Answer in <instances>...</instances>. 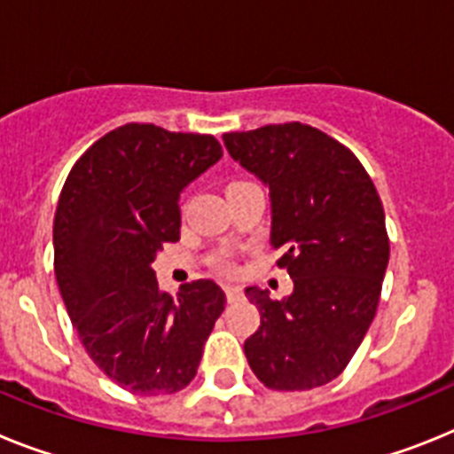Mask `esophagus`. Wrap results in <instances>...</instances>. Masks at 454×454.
Masks as SVG:
<instances>
[{"instance_id":"esophagus-1","label":"esophagus","mask_w":454,"mask_h":454,"mask_svg":"<svg viewBox=\"0 0 454 454\" xmlns=\"http://www.w3.org/2000/svg\"><path fill=\"white\" fill-rule=\"evenodd\" d=\"M223 290H226V299H228V301H238V299H242V287L226 286V287H223Z\"/></svg>"}]
</instances>
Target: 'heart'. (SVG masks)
<instances>
[{
    "instance_id": "obj_1",
    "label": "heart",
    "mask_w": 454,
    "mask_h": 454,
    "mask_svg": "<svg viewBox=\"0 0 454 454\" xmlns=\"http://www.w3.org/2000/svg\"><path fill=\"white\" fill-rule=\"evenodd\" d=\"M219 267H222L223 271H231V270H232L231 260H226V258H223V260H219Z\"/></svg>"
}]
</instances>
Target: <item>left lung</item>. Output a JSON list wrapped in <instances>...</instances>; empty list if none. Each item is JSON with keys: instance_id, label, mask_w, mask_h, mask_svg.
<instances>
[{"instance_id": "8db88e82", "label": "left lung", "mask_w": 454, "mask_h": 454, "mask_svg": "<svg viewBox=\"0 0 454 454\" xmlns=\"http://www.w3.org/2000/svg\"><path fill=\"white\" fill-rule=\"evenodd\" d=\"M239 167L270 187V244L294 290L281 301L251 286L260 326L244 342L274 391H310L347 368L377 313L388 235L372 180L349 148L303 123L223 134Z\"/></svg>"}]
</instances>
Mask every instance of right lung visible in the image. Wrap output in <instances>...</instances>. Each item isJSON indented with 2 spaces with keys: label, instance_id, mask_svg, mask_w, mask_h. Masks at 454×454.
Instances as JSON below:
<instances>
[{
  "label": "right lung",
  "instance_id": "add662e5",
  "mask_svg": "<svg viewBox=\"0 0 454 454\" xmlns=\"http://www.w3.org/2000/svg\"><path fill=\"white\" fill-rule=\"evenodd\" d=\"M212 134L112 129L74 161L54 215V274L93 364L139 395L196 377L226 294L215 281L160 290L153 260L180 239V194L222 160Z\"/></svg>",
  "mask_w": 454,
  "mask_h": 454
}]
</instances>
